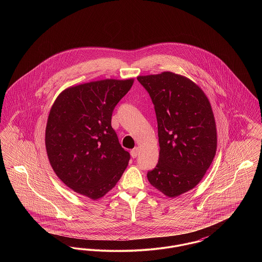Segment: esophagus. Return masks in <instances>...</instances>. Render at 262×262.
Masks as SVG:
<instances>
[{"instance_id":"34e87169","label":"esophagus","mask_w":262,"mask_h":262,"mask_svg":"<svg viewBox=\"0 0 262 262\" xmlns=\"http://www.w3.org/2000/svg\"><path fill=\"white\" fill-rule=\"evenodd\" d=\"M138 147H135L134 149L130 151V155L133 158H137V155H138Z\"/></svg>"}]
</instances>
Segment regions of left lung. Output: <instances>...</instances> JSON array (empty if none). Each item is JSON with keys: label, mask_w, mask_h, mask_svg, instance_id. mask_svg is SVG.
I'll list each match as a JSON object with an SVG mask.
<instances>
[{"label": "left lung", "mask_w": 262, "mask_h": 262, "mask_svg": "<svg viewBox=\"0 0 262 262\" xmlns=\"http://www.w3.org/2000/svg\"><path fill=\"white\" fill-rule=\"evenodd\" d=\"M149 93L158 124L159 160L147 173L150 185L174 199L199 185L217 149L210 102L186 76L171 72L138 75Z\"/></svg>", "instance_id": "left-lung-1"}]
</instances>
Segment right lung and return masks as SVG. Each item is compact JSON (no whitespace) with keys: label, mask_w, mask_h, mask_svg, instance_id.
I'll return each mask as SVG.
<instances>
[{"label":"right lung","mask_w":262,"mask_h":262,"mask_svg":"<svg viewBox=\"0 0 262 262\" xmlns=\"http://www.w3.org/2000/svg\"><path fill=\"white\" fill-rule=\"evenodd\" d=\"M134 81L107 78L73 85L53 103L45 130L47 156L58 178L76 193L99 200L125 172L129 153L111 119Z\"/></svg>","instance_id":"right-lung-1"}]
</instances>
